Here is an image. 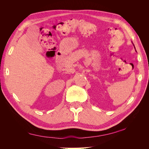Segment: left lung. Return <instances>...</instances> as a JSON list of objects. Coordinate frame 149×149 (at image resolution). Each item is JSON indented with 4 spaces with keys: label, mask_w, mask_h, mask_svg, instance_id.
I'll return each instance as SVG.
<instances>
[{
    "label": "left lung",
    "mask_w": 149,
    "mask_h": 149,
    "mask_svg": "<svg viewBox=\"0 0 149 149\" xmlns=\"http://www.w3.org/2000/svg\"><path fill=\"white\" fill-rule=\"evenodd\" d=\"M133 45H134V44H133ZM134 48H135V47H134ZM135 49H136V48H135Z\"/></svg>",
    "instance_id": "obj_1"
}]
</instances>
